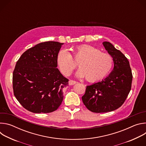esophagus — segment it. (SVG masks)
Wrapping results in <instances>:
<instances>
[{
    "label": "esophagus",
    "instance_id": "34e87169",
    "mask_svg": "<svg viewBox=\"0 0 146 146\" xmlns=\"http://www.w3.org/2000/svg\"><path fill=\"white\" fill-rule=\"evenodd\" d=\"M76 82H76V81H74V80H69V84L70 86L74 85V84H76Z\"/></svg>",
    "mask_w": 146,
    "mask_h": 146
}]
</instances>
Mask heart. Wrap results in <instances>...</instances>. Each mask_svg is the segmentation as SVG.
Here are the masks:
<instances>
[{"instance_id":"obj_1","label":"heart","mask_w":146,"mask_h":146,"mask_svg":"<svg viewBox=\"0 0 146 146\" xmlns=\"http://www.w3.org/2000/svg\"><path fill=\"white\" fill-rule=\"evenodd\" d=\"M72 51L73 56L78 62L80 68L76 75L80 77H85L89 82H95L102 80L112 69L113 60L111 56L101 52L98 48L82 44L75 46ZM56 59L61 73L65 76H69L77 66L72 55L65 49L59 51Z\"/></svg>"}]
</instances>
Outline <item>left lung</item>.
<instances>
[{
	"label": "left lung",
	"mask_w": 146,
	"mask_h": 146,
	"mask_svg": "<svg viewBox=\"0 0 146 146\" xmlns=\"http://www.w3.org/2000/svg\"><path fill=\"white\" fill-rule=\"evenodd\" d=\"M103 44L112 56L114 69L108 77L87 86L82 96L83 103L94 113H106L121 107L131 90L132 73L129 62L119 50L108 41Z\"/></svg>",
	"instance_id": "8db88e82"
}]
</instances>
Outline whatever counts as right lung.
Segmentation results:
<instances>
[{
  "label": "right lung",
  "mask_w": 146,
  "mask_h": 146,
  "mask_svg": "<svg viewBox=\"0 0 146 146\" xmlns=\"http://www.w3.org/2000/svg\"><path fill=\"white\" fill-rule=\"evenodd\" d=\"M64 43H40L20 56L13 74V88L17 100L34 113H51L64 99L69 80L57 68V55Z\"/></svg>",
  "instance_id": "right-lung-1"
}]
</instances>
